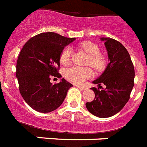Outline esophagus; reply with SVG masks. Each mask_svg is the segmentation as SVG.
Returning <instances> with one entry per match:
<instances>
[{
  "label": "esophagus",
  "mask_w": 147,
  "mask_h": 147,
  "mask_svg": "<svg viewBox=\"0 0 147 147\" xmlns=\"http://www.w3.org/2000/svg\"><path fill=\"white\" fill-rule=\"evenodd\" d=\"M77 87H78L80 90H86V87L85 86H77Z\"/></svg>",
  "instance_id": "34e87169"
}]
</instances>
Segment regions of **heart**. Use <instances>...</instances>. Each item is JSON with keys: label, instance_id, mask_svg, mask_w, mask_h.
Wrapping results in <instances>:
<instances>
[{"label": "heart", "instance_id": "heart-1", "mask_svg": "<svg viewBox=\"0 0 147 147\" xmlns=\"http://www.w3.org/2000/svg\"><path fill=\"white\" fill-rule=\"evenodd\" d=\"M79 48L89 55L87 64H90L96 70H102L105 65V57L100 53L98 47L90 42H81ZM72 55V50L70 47H65L60 55V61L63 65L70 64ZM64 77L71 83L75 84H83L86 80L90 79L92 72L89 67H80L73 66L64 70Z\"/></svg>", "mask_w": 147, "mask_h": 147}]
</instances>
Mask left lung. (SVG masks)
Here are the masks:
<instances>
[{
	"label": "left lung",
	"mask_w": 147,
	"mask_h": 147,
	"mask_svg": "<svg viewBox=\"0 0 147 147\" xmlns=\"http://www.w3.org/2000/svg\"><path fill=\"white\" fill-rule=\"evenodd\" d=\"M105 42L109 63L94 84L105 88L92 87L95 98L86 103L88 111L99 118H109L121 110L130 98L134 84V67L130 55L123 45L111 38H101ZM100 87V86H99Z\"/></svg>",
	"instance_id": "obj_1"
}]
</instances>
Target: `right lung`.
<instances>
[{
    "label": "right lung",
    "instance_id": "add662e5",
    "mask_svg": "<svg viewBox=\"0 0 147 147\" xmlns=\"http://www.w3.org/2000/svg\"><path fill=\"white\" fill-rule=\"evenodd\" d=\"M75 40L55 32H43L26 42L16 62V77L19 90L26 102L34 110L47 113L64 102L73 85L62 78L52 83V77H61L60 55L64 47Z\"/></svg>",
    "mask_w": 147,
    "mask_h": 147
}]
</instances>
